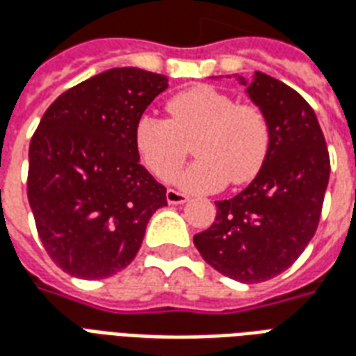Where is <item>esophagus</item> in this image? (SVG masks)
Instances as JSON below:
<instances>
[{"label":"esophagus","instance_id":"obj_1","mask_svg":"<svg viewBox=\"0 0 356 356\" xmlns=\"http://www.w3.org/2000/svg\"><path fill=\"white\" fill-rule=\"evenodd\" d=\"M165 200H168V204H185V202L188 200V196H186L185 193H179V191H173V188H168Z\"/></svg>","mask_w":356,"mask_h":356}]
</instances>
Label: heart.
I'll use <instances>...</instances> for the list:
<instances>
[{"label": "heart", "instance_id": "heart-1", "mask_svg": "<svg viewBox=\"0 0 356 356\" xmlns=\"http://www.w3.org/2000/svg\"><path fill=\"white\" fill-rule=\"evenodd\" d=\"M168 120L143 114L133 129L139 158L154 177H171L188 145L196 162L175 183L186 191L213 193L227 183L244 185L261 171L273 140L265 110L236 102L213 86H194L168 101Z\"/></svg>", "mask_w": 356, "mask_h": 356}]
</instances>
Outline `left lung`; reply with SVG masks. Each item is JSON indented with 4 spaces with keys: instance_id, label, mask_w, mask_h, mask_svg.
<instances>
[{
    "instance_id": "8db88e82",
    "label": "left lung",
    "mask_w": 356,
    "mask_h": 356,
    "mask_svg": "<svg viewBox=\"0 0 356 356\" xmlns=\"http://www.w3.org/2000/svg\"><path fill=\"white\" fill-rule=\"evenodd\" d=\"M250 99L273 127L261 171L234 198L217 202L208 231L194 236L204 261L238 282L275 278L316 232L330 179V156L311 104L282 81L255 72Z\"/></svg>"
}]
</instances>
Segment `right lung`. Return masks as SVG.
<instances>
[{"mask_svg": "<svg viewBox=\"0 0 356 356\" xmlns=\"http://www.w3.org/2000/svg\"><path fill=\"white\" fill-rule=\"evenodd\" d=\"M168 78L110 68L45 110L30 140L28 202L45 252L68 275L99 280L135 259L165 186L139 163L133 129Z\"/></svg>", "mask_w": 356, "mask_h": 356, "instance_id": "1", "label": "right lung"}]
</instances>
